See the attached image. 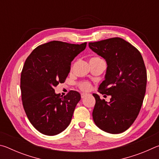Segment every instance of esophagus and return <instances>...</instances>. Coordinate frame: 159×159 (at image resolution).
I'll return each mask as SVG.
<instances>
[{"mask_svg":"<svg viewBox=\"0 0 159 159\" xmlns=\"http://www.w3.org/2000/svg\"><path fill=\"white\" fill-rule=\"evenodd\" d=\"M88 95V94H86V93H81L80 94V96H81V98H85L86 96Z\"/></svg>","mask_w":159,"mask_h":159,"instance_id":"obj_1","label":"esophagus"}]
</instances>
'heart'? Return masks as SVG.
Masks as SVG:
<instances>
[{
	"label": "heart",
	"mask_w": 159,
	"mask_h": 159,
	"mask_svg": "<svg viewBox=\"0 0 159 159\" xmlns=\"http://www.w3.org/2000/svg\"><path fill=\"white\" fill-rule=\"evenodd\" d=\"M101 60H102L99 57H95L90 59V61H101ZM79 87L80 89L83 91H88L90 89L91 85L90 83L86 82V81H83L79 83Z\"/></svg>",
	"instance_id": "1"
}]
</instances>
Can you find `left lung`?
<instances>
[{
	"label": "left lung",
	"mask_w": 159,
	"mask_h": 159,
	"mask_svg": "<svg viewBox=\"0 0 159 159\" xmlns=\"http://www.w3.org/2000/svg\"><path fill=\"white\" fill-rule=\"evenodd\" d=\"M88 45L107 61L105 80L98 91L111 97L107 102L93 94L95 98L93 120L107 133H121L134 123L143 103L147 86L143 58L136 48L120 38L89 43Z\"/></svg>",
	"instance_id": "1"
}]
</instances>
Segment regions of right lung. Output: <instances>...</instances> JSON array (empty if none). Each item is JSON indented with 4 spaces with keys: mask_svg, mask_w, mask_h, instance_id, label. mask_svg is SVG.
<instances>
[{
    "mask_svg": "<svg viewBox=\"0 0 159 159\" xmlns=\"http://www.w3.org/2000/svg\"><path fill=\"white\" fill-rule=\"evenodd\" d=\"M86 44L50 41L35 48L26 58L21 74V100L29 121L42 134L55 135L71 123L80 95L70 90L62 97L54 88L65 81L71 62Z\"/></svg>",
    "mask_w": 159,
    "mask_h": 159,
    "instance_id": "obj_1",
    "label": "right lung"
}]
</instances>
